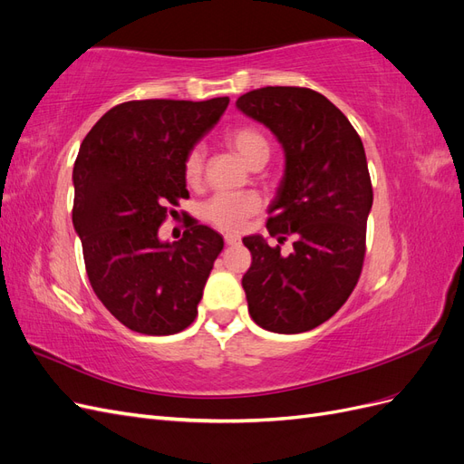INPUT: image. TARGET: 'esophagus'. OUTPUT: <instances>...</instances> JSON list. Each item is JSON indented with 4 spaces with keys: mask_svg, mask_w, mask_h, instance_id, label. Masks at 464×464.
Masks as SVG:
<instances>
[{
    "mask_svg": "<svg viewBox=\"0 0 464 464\" xmlns=\"http://www.w3.org/2000/svg\"><path fill=\"white\" fill-rule=\"evenodd\" d=\"M224 242H227V246H236L237 242H240V236H236V234H224Z\"/></svg>",
    "mask_w": 464,
    "mask_h": 464,
    "instance_id": "esophagus-1",
    "label": "esophagus"
}]
</instances>
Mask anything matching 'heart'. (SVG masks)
Listing matches in <instances>:
<instances>
[{
    "label": "heart",
    "mask_w": 464,
    "mask_h": 464,
    "mask_svg": "<svg viewBox=\"0 0 464 464\" xmlns=\"http://www.w3.org/2000/svg\"><path fill=\"white\" fill-rule=\"evenodd\" d=\"M227 143L236 150L246 164L254 166L257 162H266L271 154V143L263 130L257 125L244 123L232 128L227 133ZM205 154L201 147H191L184 157V178L189 186H198L203 176ZM261 208V199L256 193H217L203 207V217L215 224L220 230L237 232L242 230L246 220L256 215Z\"/></svg>",
    "instance_id": "1"
}]
</instances>
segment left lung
Listing matches in <instances>:
<instances>
[{
	"mask_svg": "<svg viewBox=\"0 0 464 464\" xmlns=\"http://www.w3.org/2000/svg\"><path fill=\"white\" fill-rule=\"evenodd\" d=\"M269 128L286 168L263 236L244 237L251 266L242 278L247 310L259 327L304 333L325 323L353 294L366 257L373 189L362 139L325 96L304 87H263L236 101Z\"/></svg>",
	"mask_w": 464,
	"mask_h": 464,
	"instance_id": "1",
	"label": "left lung"
}]
</instances>
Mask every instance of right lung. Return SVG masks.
Listing matches in <instances>:
<instances>
[{"label": "right lung", "instance_id": "obj_1", "mask_svg": "<svg viewBox=\"0 0 464 464\" xmlns=\"http://www.w3.org/2000/svg\"><path fill=\"white\" fill-rule=\"evenodd\" d=\"M228 96L130 101L98 120L73 166V227L94 294L121 325L174 334L198 317V304L224 240L189 218L178 242L159 228L189 198L184 157L213 128Z\"/></svg>", "mask_w": 464, "mask_h": 464}]
</instances>
